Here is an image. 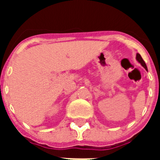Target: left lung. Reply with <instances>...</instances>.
<instances>
[{"mask_svg": "<svg viewBox=\"0 0 160 160\" xmlns=\"http://www.w3.org/2000/svg\"><path fill=\"white\" fill-rule=\"evenodd\" d=\"M136 59H137V61H138V62L140 63V64L142 65V66H143L145 69H146V70H148V67H147L146 63H145V62H144L143 59L142 58V57H141V55L139 54V53H137V54H136Z\"/></svg>", "mask_w": 160, "mask_h": 160, "instance_id": "1", "label": "left lung"}]
</instances>
